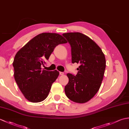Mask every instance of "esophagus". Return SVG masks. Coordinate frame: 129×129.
<instances>
[{"instance_id": "esophagus-1", "label": "esophagus", "mask_w": 129, "mask_h": 129, "mask_svg": "<svg viewBox=\"0 0 129 129\" xmlns=\"http://www.w3.org/2000/svg\"><path fill=\"white\" fill-rule=\"evenodd\" d=\"M59 74H60V75H64V73H63V72H59Z\"/></svg>"}]
</instances>
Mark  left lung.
I'll list each match as a JSON object with an SVG mask.
<instances>
[{
  "instance_id": "1",
  "label": "left lung",
  "mask_w": 129,
  "mask_h": 129,
  "mask_svg": "<svg viewBox=\"0 0 129 129\" xmlns=\"http://www.w3.org/2000/svg\"><path fill=\"white\" fill-rule=\"evenodd\" d=\"M71 46L72 63L80 64L75 76L67 74L69 82L65 86L67 96L74 102L85 103L99 90L106 67L105 55L94 41L80 33L62 34Z\"/></svg>"
}]
</instances>
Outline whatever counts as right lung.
Listing matches in <instances>:
<instances>
[{"label":"right lung","mask_w":129,"mask_h":129,"mask_svg":"<svg viewBox=\"0 0 129 129\" xmlns=\"http://www.w3.org/2000/svg\"><path fill=\"white\" fill-rule=\"evenodd\" d=\"M67 42L56 33H44L27 43L16 54L13 65L16 84L28 101L39 103L47 98L59 73L42 70L54 48Z\"/></svg>","instance_id":"right-lung-1"}]
</instances>
